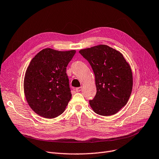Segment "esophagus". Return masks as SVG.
I'll list each match as a JSON object with an SVG mask.
<instances>
[{"mask_svg":"<svg viewBox=\"0 0 159 159\" xmlns=\"http://www.w3.org/2000/svg\"><path fill=\"white\" fill-rule=\"evenodd\" d=\"M81 90H82V87H77L76 89H75V91H76V92H80Z\"/></svg>","mask_w":159,"mask_h":159,"instance_id":"obj_1","label":"esophagus"}]
</instances>
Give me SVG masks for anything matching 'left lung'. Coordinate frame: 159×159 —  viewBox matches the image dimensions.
I'll list each match as a JSON object with an SVG mask.
<instances>
[{
    "label": "left lung",
    "mask_w": 159,
    "mask_h": 159,
    "mask_svg": "<svg viewBox=\"0 0 159 159\" xmlns=\"http://www.w3.org/2000/svg\"><path fill=\"white\" fill-rule=\"evenodd\" d=\"M95 75L96 94L89 100L98 115L111 116L126 105L133 88L130 65L123 55L107 45L100 44L80 50Z\"/></svg>",
    "instance_id": "obj_1"
}]
</instances>
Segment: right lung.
<instances>
[{
	"label": "right lung",
	"instance_id": "obj_1",
	"mask_svg": "<svg viewBox=\"0 0 159 159\" xmlns=\"http://www.w3.org/2000/svg\"><path fill=\"white\" fill-rule=\"evenodd\" d=\"M75 50L44 48L30 61L24 79V91L30 107L37 115L54 118L65 111L72 94L66 66Z\"/></svg>",
	"mask_w": 159,
	"mask_h": 159
}]
</instances>
